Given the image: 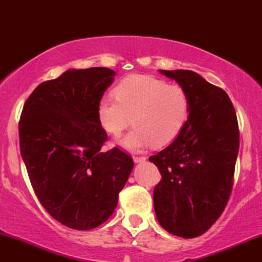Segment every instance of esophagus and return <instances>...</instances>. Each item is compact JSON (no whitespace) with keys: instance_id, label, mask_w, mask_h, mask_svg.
Returning a JSON list of instances; mask_svg holds the SVG:
<instances>
[{"instance_id":"obj_1","label":"esophagus","mask_w":262,"mask_h":262,"mask_svg":"<svg viewBox=\"0 0 262 262\" xmlns=\"http://www.w3.org/2000/svg\"><path fill=\"white\" fill-rule=\"evenodd\" d=\"M145 160H146V157H144V156H134V162L135 163L144 162Z\"/></svg>"}]
</instances>
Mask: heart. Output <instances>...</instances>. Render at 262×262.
Segmentation results:
<instances>
[{
	"label": "heart",
	"mask_w": 262,
	"mask_h": 262,
	"mask_svg": "<svg viewBox=\"0 0 262 262\" xmlns=\"http://www.w3.org/2000/svg\"><path fill=\"white\" fill-rule=\"evenodd\" d=\"M114 93L116 98L105 96L99 101L98 118L108 134L119 136L134 117L135 127L120 141L128 150H141L151 143L169 144L187 123L189 98L180 85L134 74L123 78Z\"/></svg>",
	"instance_id": "heart-1"
}]
</instances>
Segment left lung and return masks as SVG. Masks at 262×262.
<instances>
[{"mask_svg": "<svg viewBox=\"0 0 262 262\" xmlns=\"http://www.w3.org/2000/svg\"><path fill=\"white\" fill-rule=\"evenodd\" d=\"M189 98L187 123L166 149L149 157L161 173L154 207L164 230L203 235L223 212L234 184L239 135L227 93L191 70H160Z\"/></svg>", "mask_w": 262, "mask_h": 262, "instance_id": "8db88e82", "label": "left lung"}]
</instances>
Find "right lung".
<instances>
[{
  "instance_id": "add662e5",
  "label": "right lung",
  "mask_w": 262,
  "mask_h": 262,
  "mask_svg": "<svg viewBox=\"0 0 262 262\" xmlns=\"http://www.w3.org/2000/svg\"><path fill=\"white\" fill-rule=\"evenodd\" d=\"M114 75L108 68L70 69L42 82L19 121L20 151L34 193L56 221L76 230L112 216L134 168L119 148L101 151L107 134L98 105Z\"/></svg>"
}]
</instances>
